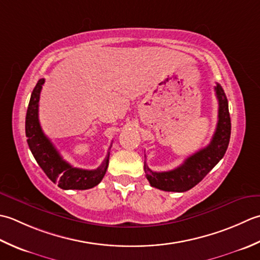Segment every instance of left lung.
<instances>
[{"label":"left lung","instance_id":"8db88e82","mask_svg":"<svg viewBox=\"0 0 260 260\" xmlns=\"http://www.w3.org/2000/svg\"><path fill=\"white\" fill-rule=\"evenodd\" d=\"M219 102L218 124L210 144L187 157L181 166L168 172H153L145 160L146 177L152 187L166 192H186L194 187L218 164L228 149L231 135L229 105L220 84L214 87Z\"/></svg>","mask_w":260,"mask_h":260}]
</instances>
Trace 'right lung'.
Listing matches in <instances>:
<instances>
[{"instance_id": "right-lung-1", "label": "right lung", "mask_w": 260, "mask_h": 260, "mask_svg": "<svg viewBox=\"0 0 260 260\" xmlns=\"http://www.w3.org/2000/svg\"><path fill=\"white\" fill-rule=\"evenodd\" d=\"M44 83L45 79L40 78L34 88L25 116L26 141L35 159L50 181L62 189H88L96 186L107 173L110 152L108 151L102 165L92 171L73 167L62 159L39 122V99Z\"/></svg>"}]
</instances>
